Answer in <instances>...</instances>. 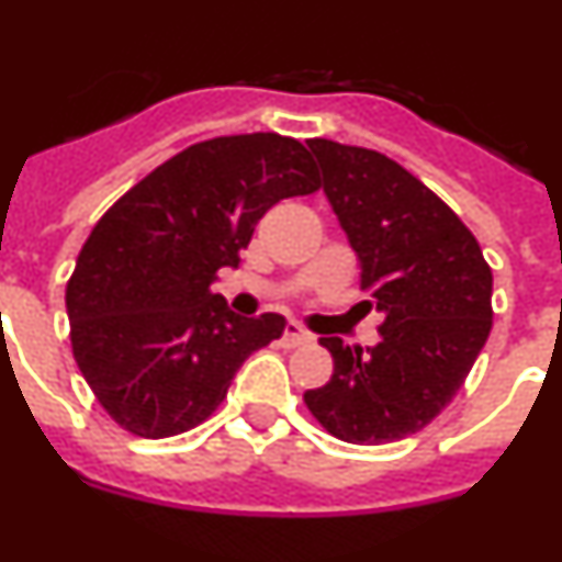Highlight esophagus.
Instances as JSON below:
<instances>
[{
    "label": "esophagus",
    "instance_id": "1",
    "mask_svg": "<svg viewBox=\"0 0 562 562\" xmlns=\"http://www.w3.org/2000/svg\"><path fill=\"white\" fill-rule=\"evenodd\" d=\"M310 340H312V337L295 324H286L284 335H281V346H284V349H297V346H306Z\"/></svg>",
    "mask_w": 562,
    "mask_h": 562
}]
</instances>
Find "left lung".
I'll list each match as a JSON object with an SVG mask.
<instances>
[{"mask_svg": "<svg viewBox=\"0 0 562 562\" xmlns=\"http://www.w3.org/2000/svg\"><path fill=\"white\" fill-rule=\"evenodd\" d=\"M324 191L360 256V290L382 312L362 351L321 337L335 371L304 402L351 445L405 439L448 408L493 329V270L470 227L391 157L315 137Z\"/></svg>", "mask_w": 562, "mask_h": 562, "instance_id": "1", "label": "left lung"}]
</instances>
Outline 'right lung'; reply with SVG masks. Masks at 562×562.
<instances>
[{"instance_id": "add662e5", "label": "right lung", "mask_w": 562, "mask_h": 562, "mask_svg": "<svg viewBox=\"0 0 562 562\" xmlns=\"http://www.w3.org/2000/svg\"><path fill=\"white\" fill-rule=\"evenodd\" d=\"M321 188L315 160L276 132L193 143L103 213L67 281L72 357L109 419L168 439L225 402L233 374L284 317H238L211 290L278 200Z\"/></svg>"}]
</instances>
